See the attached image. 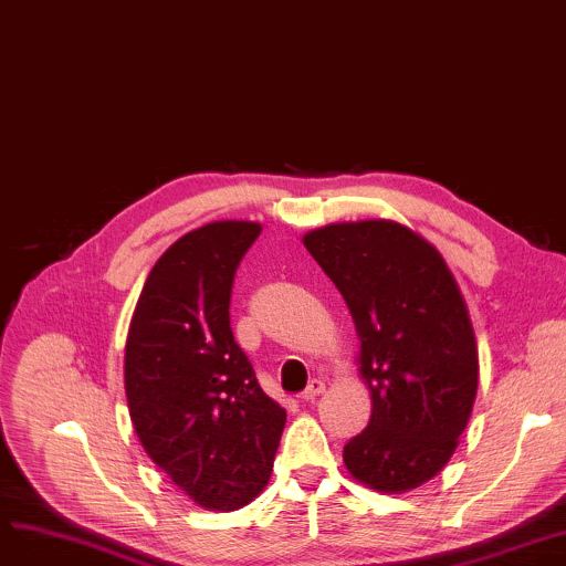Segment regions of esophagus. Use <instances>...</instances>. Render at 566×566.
Here are the masks:
<instances>
[{"label":"esophagus","mask_w":566,"mask_h":566,"mask_svg":"<svg viewBox=\"0 0 566 566\" xmlns=\"http://www.w3.org/2000/svg\"><path fill=\"white\" fill-rule=\"evenodd\" d=\"M325 390V382L321 378H312L307 388L303 390V401H314Z\"/></svg>","instance_id":"1"}]
</instances>
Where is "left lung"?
Wrapping results in <instances>:
<instances>
[{"label": "left lung", "instance_id": "left-lung-1", "mask_svg": "<svg viewBox=\"0 0 566 566\" xmlns=\"http://www.w3.org/2000/svg\"><path fill=\"white\" fill-rule=\"evenodd\" d=\"M303 243L344 295L371 392L369 424L344 444V463L376 491L418 489L454 454L478 395L463 295L440 252L390 220L331 224Z\"/></svg>", "mask_w": 566, "mask_h": 566}]
</instances>
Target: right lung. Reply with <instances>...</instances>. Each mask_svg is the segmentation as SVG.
Returning <instances> with one entry per match:
<instances>
[{
  "label": "right lung",
  "mask_w": 566,
  "mask_h": 566,
  "mask_svg": "<svg viewBox=\"0 0 566 566\" xmlns=\"http://www.w3.org/2000/svg\"><path fill=\"white\" fill-rule=\"evenodd\" d=\"M259 233L254 222L224 220L178 238L148 273L126 342V397L144 452L213 512L263 491L286 422L229 323L235 268Z\"/></svg>",
  "instance_id": "1"
}]
</instances>
